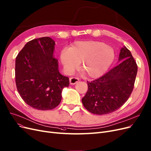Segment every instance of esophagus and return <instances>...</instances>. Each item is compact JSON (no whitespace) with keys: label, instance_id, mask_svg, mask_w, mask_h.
Listing matches in <instances>:
<instances>
[{"label":"esophagus","instance_id":"esophagus-1","mask_svg":"<svg viewBox=\"0 0 151 151\" xmlns=\"http://www.w3.org/2000/svg\"><path fill=\"white\" fill-rule=\"evenodd\" d=\"M69 82H70V84L71 85H74V84H77L78 82H79V79H77V78H76V77H71V78H70Z\"/></svg>","mask_w":151,"mask_h":151}]
</instances>
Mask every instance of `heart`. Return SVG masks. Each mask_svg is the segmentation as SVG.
<instances>
[{
  "mask_svg": "<svg viewBox=\"0 0 151 151\" xmlns=\"http://www.w3.org/2000/svg\"><path fill=\"white\" fill-rule=\"evenodd\" d=\"M115 57L113 48L97 40L76 41L70 48L64 47L60 53V62L67 74H72L82 62V69L91 78H98L104 74Z\"/></svg>",
  "mask_w": 151,
  "mask_h": 151,
  "instance_id": "b5f03b06",
  "label": "heart"
}]
</instances>
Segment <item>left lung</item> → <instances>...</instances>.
<instances>
[{
    "instance_id": "1",
    "label": "left lung",
    "mask_w": 151,
    "mask_h": 151,
    "mask_svg": "<svg viewBox=\"0 0 151 151\" xmlns=\"http://www.w3.org/2000/svg\"><path fill=\"white\" fill-rule=\"evenodd\" d=\"M119 63L99 79L87 82L88 90L82 99L90 112L103 115L116 111L131 96L137 72V65L130 50L124 46L119 54Z\"/></svg>"
}]
</instances>
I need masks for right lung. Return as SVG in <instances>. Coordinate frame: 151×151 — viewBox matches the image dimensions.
<instances>
[{
	"label": "right lung",
	"mask_w": 151,
	"mask_h": 151,
	"mask_svg": "<svg viewBox=\"0 0 151 151\" xmlns=\"http://www.w3.org/2000/svg\"><path fill=\"white\" fill-rule=\"evenodd\" d=\"M55 43L49 37L26 44L15 59V83L24 101L37 110H51L62 99V91L69 80L59 70L54 58Z\"/></svg>",
	"instance_id": "1"
}]
</instances>
